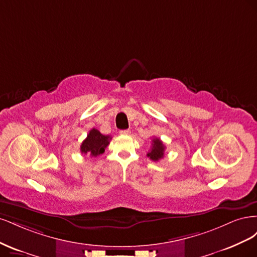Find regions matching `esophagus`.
<instances>
[{
    "label": "esophagus",
    "instance_id": "34e87169",
    "mask_svg": "<svg viewBox=\"0 0 257 257\" xmlns=\"http://www.w3.org/2000/svg\"><path fill=\"white\" fill-rule=\"evenodd\" d=\"M130 133H131L130 130H122V131H120V134L121 135H128Z\"/></svg>",
    "mask_w": 257,
    "mask_h": 257
}]
</instances>
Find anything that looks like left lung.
Returning <instances> with one entry per match:
<instances>
[{
    "label": "left lung",
    "mask_w": 257,
    "mask_h": 257,
    "mask_svg": "<svg viewBox=\"0 0 257 257\" xmlns=\"http://www.w3.org/2000/svg\"><path fill=\"white\" fill-rule=\"evenodd\" d=\"M165 152V146L162 143L160 138H153L152 139V146L151 150L147 153V157L150 158V160L158 162L159 160L163 159Z\"/></svg>",
    "instance_id": "1"
}]
</instances>
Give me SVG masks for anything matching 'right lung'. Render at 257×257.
<instances>
[{
    "label": "right lung",
    "instance_id": "obj_1",
    "mask_svg": "<svg viewBox=\"0 0 257 257\" xmlns=\"http://www.w3.org/2000/svg\"><path fill=\"white\" fill-rule=\"evenodd\" d=\"M110 136L100 134V132L96 128H92L87 138L84 139L80 146V151L83 154L91 155L92 158H96L99 154L105 152L106 147L110 143Z\"/></svg>",
    "mask_w": 257,
    "mask_h": 257
}]
</instances>
